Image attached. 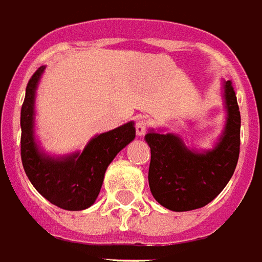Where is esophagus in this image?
I'll list each match as a JSON object with an SVG mask.
<instances>
[{
	"label": "esophagus",
	"instance_id": "34e87169",
	"mask_svg": "<svg viewBox=\"0 0 262 262\" xmlns=\"http://www.w3.org/2000/svg\"><path fill=\"white\" fill-rule=\"evenodd\" d=\"M146 128H148V121H146L144 117L138 118V120H137V123H135L137 135H138V137H144L145 133H146Z\"/></svg>",
	"mask_w": 262,
	"mask_h": 262
}]
</instances>
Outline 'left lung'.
Masks as SVG:
<instances>
[{
	"mask_svg": "<svg viewBox=\"0 0 262 262\" xmlns=\"http://www.w3.org/2000/svg\"><path fill=\"white\" fill-rule=\"evenodd\" d=\"M226 123L212 149L188 148L173 133L149 129L148 180L152 195L162 207L186 212L205 207L232 179L240 152V112L232 82L223 81Z\"/></svg>",
	"mask_w": 262,
	"mask_h": 262,
	"instance_id": "1",
	"label": "left lung"
}]
</instances>
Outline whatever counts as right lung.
<instances>
[{"mask_svg":"<svg viewBox=\"0 0 262 262\" xmlns=\"http://www.w3.org/2000/svg\"><path fill=\"white\" fill-rule=\"evenodd\" d=\"M46 67L29 79L20 110V158L30 183L47 201L67 211H82L95 204L104 173L120 150L135 138L134 121L95 135L83 150L64 156L47 155L34 135L36 91Z\"/></svg>","mask_w":262,"mask_h":262,"instance_id":"1","label":"right lung"}]
</instances>
